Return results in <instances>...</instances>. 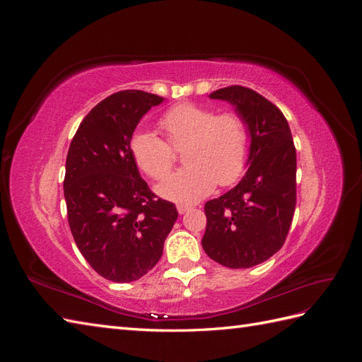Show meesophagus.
<instances>
[{
    "label": "esophagus",
    "instance_id": "1",
    "mask_svg": "<svg viewBox=\"0 0 362 362\" xmlns=\"http://www.w3.org/2000/svg\"><path fill=\"white\" fill-rule=\"evenodd\" d=\"M190 208H192V206H189V205H178L177 210H178L180 214H184V213H187V211L190 210Z\"/></svg>",
    "mask_w": 362,
    "mask_h": 362
}]
</instances>
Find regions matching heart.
Instances as JSON below:
<instances>
[{"label": "heart", "instance_id": "1", "mask_svg": "<svg viewBox=\"0 0 362 362\" xmlns=\"http://www.w3.org/2000/svg\"><path fill=\"white\" fill-rule=\"evenodd\" d=\"M160 128L168 141L149 131H137L129 149L139 169L152 180L166 178L175 163V149H185L187 166L157 185L161 198L194 204L217 182L229 185L242 177L249 157V133L238 115H216L210 107L184 103L161 116Z\"/></svg>", "mask_w": 362, "mask_h": 362}]
</instances>
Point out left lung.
Instances as JSON below:
<instances>
[{
  "instance_id": "left-lung-1",
  "label": "left lung",
  "mask_w": 362,
  "mask_h": 362,
  "mask_svg": "<svg viewBox=\"0 0 362 362\" xmlns=\"http://www.w3.org/2000/svg\"><path fill=\"white\" fill-rule=\"evenodd\" d=\"M235 107L250 137L247 172L234 189L205 204V254L229 269L261 264L282 247L296 208V148L286 116L243 86L210 93Z\"/></svg>"
}]
</instances>
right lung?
<instances>
[{
	"label": "right lung",
	"mask_w": 362,
	"mask_h": 362,
	"mask_svg": "<svg viewBox=\"0 0 362 362\" xmlns=\"http://www.w3.org/2000/svg\"><path fill=\"white\" fill-rule=\"evenodd\" d=\"M164 98L120 90L89 112L71 141L63 190L71 233L92 269L133 282L154 267L178 218L140 177L129 141L140 119Z\"/></svg>",
	"instance_id": "right-lung-1"
}]
</instances>
